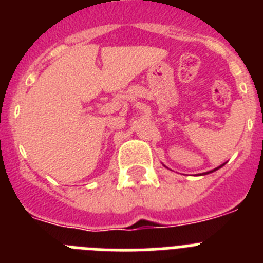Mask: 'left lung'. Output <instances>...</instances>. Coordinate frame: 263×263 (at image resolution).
Listing matches in <instances>:
<instances>
[{
	"instance_id": "8db88e82",
	"label": "left lung",
	"mask_w": 263,
	"mask_h": 263,
	"mask_svg": "<svg viewBox=\"0 0 263 263\" xmlns=\"http://www.w3.org/2000/svg\"><path fill=\"white\" fill-rule=\"evenodd\" d=\"M225 163H227V162H225ZM224 163V164H225ZM224 164H221V166H218V167H216L215 170H211V171H208V173H203V174H200V175H206V174H211V173H213V171H216V170H218V168H221L222 166H224Z\"/></svg>"
}]
</instances>
